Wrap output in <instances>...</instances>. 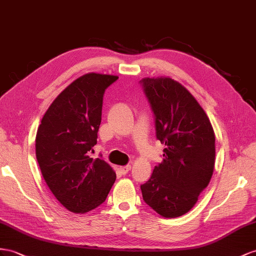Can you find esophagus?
Here are the masks:
<instances>
[{"label":"esophagus","instance_id":"34e87169","mask_svg":"<svg viewBox=\"0 0 256 256\" xmlns=\"http://www.w3.org/2000/svg\"><path fill=\"white\" fill-rule=\"evenodd\" d=\"M120 168V172L123 174V175H126V173H128V171L130 170V166H120L119 168Z\"/></svg>","mask_w":256,"mask_h":256}]
</instances>
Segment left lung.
Here are the masks:
<instances>
[{
	"instance_id": "8db88e82",
	"label": "left lung",
	"mask_w": 256,
	"mask_h": 256,
	"mask_svg": "<svg viewBox=\"0 0 256 256\" xmlns=\"http://www.w3.org/2000/svg\"><path fill=\"white\" fill-rule=\"evenodd\" d=\"M154 116L156 140L166 146L163 161L140 185L142 199L163 218L190 211L211 180L215 135L196 98L171 78L140 81Z\"/></svg>"
}]
</instances>
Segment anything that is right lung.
<instances>
[{
    "label": "right lung",
    "mask_w": 256,
    "mask_h": 256,
    "mask_svg": "<svg viewBox=\"0 0 256 256\" xmlns=\"http://www.w3.org/2000/svg\"><path fill=\"white\" fill-rule=\"evenodd\" d=\"M118 78L100 74L76 78L52 102L38 128L36 154L42 175L70 212L100 206L116 180L108 163L90 154L97 144L104 90Z\"/></svg>",
    "instance_id": "1"
}]
</instances>
